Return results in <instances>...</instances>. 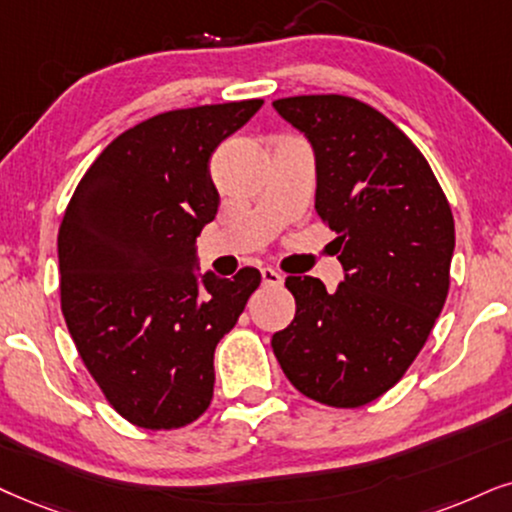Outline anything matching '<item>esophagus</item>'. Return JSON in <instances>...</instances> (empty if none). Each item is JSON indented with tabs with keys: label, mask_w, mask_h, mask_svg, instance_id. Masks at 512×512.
Segmentation results:
<instances>
[{
	"label": "esophagus",
	"mask_w": 512,
	"mask_h": 512,
	"mask_svg": "<svg viewBox=\"0 0 512 512\" xmlns=\"http://www.w3.org/2000/svg\"><path fill=\"white\" fill-rule=\"evenodd\" d=\"M262 283H264V286H283V276L281 274H278V271L276 269H262Z\"/></svg>",
	"instance_id": "esophagus-1"
}]
</instances>
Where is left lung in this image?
I'll list each match as a JSON object with an SVG mask.
<instances>
[{
  "instance_id": "obj_1",
  "label": "left lung",
  "mask_w": 512,
  "mask_h": 512,
  "mask_svg": "<svg viewBox=\"0 0 512 512\" xmlns=\"http://www.w3.org/2000/svg\"><path fill=\"white\" fill-rule=\"evenodd\" d=\"M274 108L314 148V208L338 234L345 281L328 293L288 276L295 319L271 347L304 397L357 409L397 385L428 340L449 293L454 215L423 153L368 103L312 94Z\"/></svg>"
}]
</instances>
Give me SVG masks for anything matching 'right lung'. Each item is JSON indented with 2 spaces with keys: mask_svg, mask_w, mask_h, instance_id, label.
I'll return each instance as SVG.
<instances>
[{
  "mask_svg": "<svg viewBox=\"0 0 512 512\" xmlns=\"http://www.w3.org/2000/svg\"><path fill=\"white\" fill-rule=\"evenodd\" d=\"M262 99L181 108L139 122L84 172L58 229L61 312L111 406L146 430L184 428L215 387V347L260 286L196 271L217 215L210 158Z\"/></svg>",
  "mask_w": 512,
  "mask_h": 512,
  "instance_id": "obj_1",
  "label": "right lung"
}]
</instances>
